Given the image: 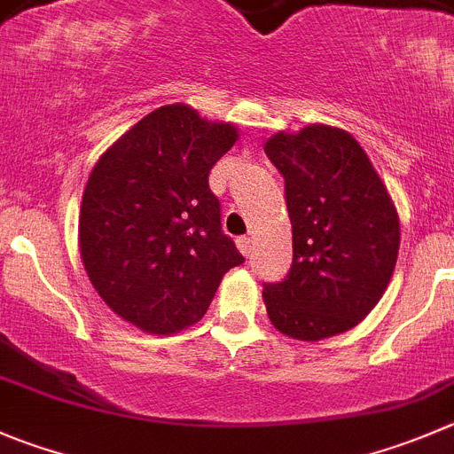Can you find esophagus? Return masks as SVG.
Segmentation results:
<instances>
[{"label": "esophagus", "instance_id": "obj_1", "mask_svg": "<svg viewBox=\"0 0 454 454\" xmlns=\"http://www.w3.org/2000/svg\"><path fill=\"white\" fill-rule=\"evenodd\" d=\"M236 245H239L243 256H249V252H252V239H249V236H239V239H236Z\"/></svg>", "mask_w": 454, "mask_h": 454}]
</instances>
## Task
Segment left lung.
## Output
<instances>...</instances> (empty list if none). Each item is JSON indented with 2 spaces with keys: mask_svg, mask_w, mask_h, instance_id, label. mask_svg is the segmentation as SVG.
Returning a JSON list of instances; mask_svg holds the SVG:
<instances>
[{
  "mask_svg": "<svg viewBox=\"0 0 454 454\" xmlns=\"http://www.w3.org/2000/svg\"><path fill=\"white\" fill-rule=\"evenodd\" d=\"M267 158L285 178L294 258L287 276L265 283L276 330L321 340L364 321L392 278L399 215L386 184L348 131L309 124L276 133Z\"/></svg>",
  "mask_w": 454,
  "mask_h": 454,
  "instance_id": "1",
  "label": "left lung"
}]
</instances>
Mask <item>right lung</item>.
<instances>
[{
  "label": "right lung",
  "mask_w": 454,
  "mask_h": 454,
  "mask_svg": "<svg viewBox=\"0 0 454 454\" xmlns=\"http://www.w3.org/2000/svg\"><path fill=\"white\" fill-rule=\"evenodd\" d=\"M234 124L192 106L151 111L93 167L82 196L80 254L98 294L124 321L171 334L205 317L220 280L245 262L220 227L211 167Z\"/></svg>",
  "instance_id": "obj_1"
}]
</instances>
